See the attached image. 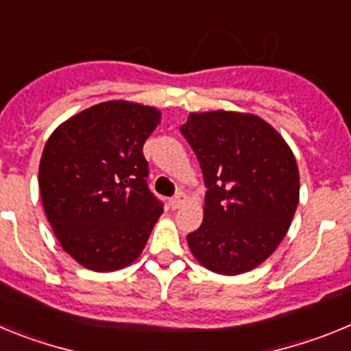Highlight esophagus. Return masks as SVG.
<instances>
[{
  "label": "esophagus",
  "instance_id": "34e87169",
  "mask_svg": "<svg viewBox=\"0 0 351 351\" xmlns=\"http://www.w3.org/2000/svg\"><path fill=\"white\" fill-rule=\"evenodd\" d=\"M186 200H188V195L178 193L173 198H170V207H172V209H179V207L184 206Z\"/></svg>",
  "mask_w": 351,
  "mask_h": 351
}]
</instances>
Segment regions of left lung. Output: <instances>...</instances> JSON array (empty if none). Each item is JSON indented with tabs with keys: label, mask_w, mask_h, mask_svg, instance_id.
Instances as JSON below:
<instances>
[{
	"label": "left lung",
	"mask_w": 351,
	"mask_h": 351,
	"mask_svg": "<svg viewBox=\"0 0 351 351\" xmlns=\"http://www.w3.org/2000/svg\"><path fill=\"white\" fill-rule=\"evenodd\" d=\"M181 133L207 186L204 221L188 235L209 271L237 276L280 246L299 204V169L290 145L255 114L191 112Z\"/></svg>",
	"instance_id": "obj_1"
}]
</instances>
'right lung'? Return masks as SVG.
Wrapping results in <instances>:
<instances>
[{
    "label": "right lung",
    "mask_w": 351,
    "mask_h": 351,
    "mask_svg": "<svg viewBox=\"0 0 351 351\" xmlns=\"http://www.w3.org/2000/svg\"><path fill=\"white\" fill-rule=\"evenodd\" d=\"M160 119L149 105L104 101L61 123L43 147L38 186L45 216L82 267L112 272L141 256L163 213L147 188L142 153Z\"/></svg>",
    "instance_id": "1"
}]
</instances>
